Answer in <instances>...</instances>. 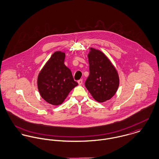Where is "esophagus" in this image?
<instances>
[{
  "mask_svg": "<svg viewBox=\"0 0 159 159\" xmlns=\"http://www.w3.org/2000/svg\"><path fill=\"white\" fill-rule=\"evenodd\" d=\"M78 83L79 84V85H81L83 84V80L81 79V80H79L78 81Z\"/></svg>",
  "mask_w": 159,
  "mask_h": 159,
  "instance_id": "1",
  "label": "esophagus"
}]
</instances>
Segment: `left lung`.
Instances as JSON below:
<instances>
[{
    "instance_id": "1",
    "label": "left lung",
    "mask_w": 159,
    "mask_h": 159,
    "mask_svg": "<svg viewBox=\"0 0 159 159\" xmlns=\"http://www.w3.org/2000/svg\"><path fill=\"white\" fill-rule=\"evenodd\" d=\"M91 49L88 54L89 76L85 86L95 100L103 102L113 97L119 87V78L107 57L99 50Z\"/></svg>"
}]
</instances>
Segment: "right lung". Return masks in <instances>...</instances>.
<instances>
[{
	"label": "right lung",
	"instance_id": "obj_1",
	"mask_svg": "<svg viewBox=\"0 0 159 159\" xmlns=\"http://www.w3.org/2000/svg\"><path fill=\"white\" fill-rule=\"evenodd\" d=\"M65 57L64 52H55L38 76L37 84L40 95L46 102L53 105L62 104L69 92L78 85L71 71L64 64Z\"/></svg>",
	"mask_w": 159,
	"mask_h": 159
}]
</instances>
